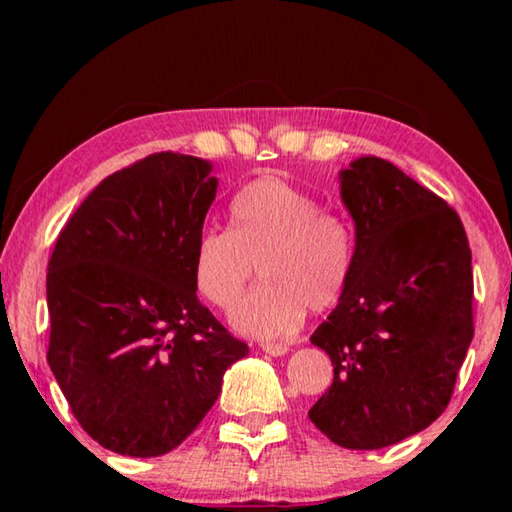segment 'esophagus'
<instances>
[{"label": "esophagus", "instance_id": "1", "mask_svg": "<svg viewBox=\"0 0 512 512\" xmlns=\"http://www.w3.org/2000/svg\"><path fill=\"white\" fill-rule=\"evenodd\" d=\"M259 348H262V352L271 354V357H282V354L289 352V345L284 343H262Z\"/></svg>", "mask_w": 512, "mask_h": 512}]
</instances>
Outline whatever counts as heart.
Masks as SVG:
<instances>
[{
	"instance_id": "b5f03b06",
	"label": "heart",
	"mask_w": 512,
	"mask_h": 512,
	"mask_svg": "<svg viewBox=\"0 0 512 512\" xmlns=\"http://www.w3.org/2000/svg\"><path fill=\"white\" fill-rule=\"evenodd\" d=\"M260 266L265 287L232 314L253 339H284L343 300L354 268L350 225L282 176H259L230 203V230L207 228L192 255L194 287L221 311L235 309Z\"/></svg>"
}]
</instances>
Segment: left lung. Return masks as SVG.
I'll list each match as a JSON object with an SVG mask.
<instances>
[{"mask_svg": "<svg viewBox=\"0 0 512 512\" xmlns=\"http://www.w3.org/2000/svg\"><path fill=\"white\" fill-rule=\"evenodd\" d=\"M354 221L350 287L311 343L334 381L309 420L345 449L413 436L452 400L474 336L472 250L458 214L388 160L339 173Z\"/></svg>", "mask_w": 512, "mask_h": 512, "instance_id": "obj_1", "label": "left lung"}]
</instances>
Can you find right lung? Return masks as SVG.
Wrapping results in <instances>:
<instances>
[{"mask_svg": "<svg viewBox=\"0 0 512 512\" xmlns=\"http://www.w3.org/2000/svg\"><path fill=\"white\" fill-rule=\"evenodd\" d=\"M216 185L207 160L153 153L101 180L58 235L47 361L74 418L110 452L176 449L248 354L192 277Z\"/></svg>", "mask_w": 512, "mask_h": 512, "instance_id": "add662e5", "label": "right lung"}]
</instances>
